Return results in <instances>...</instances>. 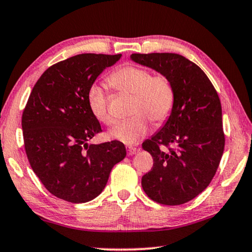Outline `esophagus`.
I'll return each instance as SVG.
<instances>
[{
  "label": "esophagus",
  "mask_w": 252,
  "mask_h": 252,
  "mask_svg": "<svg viewBox=\"0 0 252 252\" xmlns=\"http://www.w3.org/2000/svg\"><path fill=\"white\" fill-rule=\"evenodd\" d=\"M126 151H127V156H132V155L137 153L138 149H137V148H134V147L129 146V147H126Z\"/></svg>",
  "instance_id": "34e87169"
}]
</instances>
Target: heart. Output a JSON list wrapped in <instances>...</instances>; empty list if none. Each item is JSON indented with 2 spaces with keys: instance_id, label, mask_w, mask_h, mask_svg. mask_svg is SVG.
Wrapping results in <instances>:
<instances>
[{
  "instance_id": "1",
  "label": "heart",
  "mask_w": 252,
  "mask_h": 252,
  "mask_svg": "<svg viewBox=\"0 0 252 252\" xmlns=\"http://www.w3.org/2000/svg\"><path fill=\"white\" fill-rule=\"evenodd\" d=\"M114 89L134 94L132 118L120 122L112 131V137L126 143L135 145L145 137L149 129V119L161 123L169 117L175 103L174 86L168 77L155 75L141 66L121 67L109 77ZM87 102L99 122L113 126L115 119L109 112V99L101 86L93 85L87 94Z\"/></svg>"
}]
</instances>
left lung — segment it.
<instances>
[{
    "label": "left lung",
    "instance_id": "left-lung-1",
    "mask_svg": "<svg viewBox=\"0 0 252 252\" xmlns=\"http://www.w3.org/2000/svg\"><path fill=\"white\" fill-rule=\"evenodd\" d=\"M130 58L168 77L175 91L168 120L142 143L154 158L142 189L159 204H184L209 186L221 161L225 139L219 95L204 71L184 56L154 53Z\"/></svg>",
    "mask_w": 252,
    "mask_h": 252
}]
</instances>
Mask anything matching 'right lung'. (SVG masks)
Listing matches in <instances>:
<instances>
[{
  "instance_id": "obj_1",
  "label": "right lung",
  "mask_w": 252,
  "mask_h": 252,
  "mask_svg": "<svg viewBox=\"0 0 252 252\" xmlns=\"http://www.w3.org/2000/svg\"><path fill=\"white\" fill-rule=\"evenodd\" d=\"M119 55L82 54L50 66L33 86L22 114L27 157L56 197L85 203L104 189L126 151L118 140L89 145L101 125L87 102L95 79Z\"/></svg>"
}]
</instances>
